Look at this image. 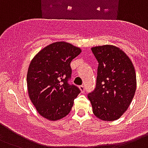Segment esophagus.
<instances>
[{"label": "esophagus", "mask_w": 148, "mask_h": 148, "mask_svg": "<svg viewBox=\"0 0 148 148\" xmlns=\"http://www.w3.org/2000/svg\"><path fill=\"white\" fill-rule=\"evenodd\" d=\"M79 89H80V90H81V92H85V86H83V85H82V86H80Z\"/></svg>", "instance_id": "obj_1"}]
</instances>
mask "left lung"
<instances>
[{
	"label": "left lung",
	"mask_w": 148,
	"mask_h": 148,
	"mask_svg": "<svg viewBox=\"0 0 148 148\" xmlns=\"http://www.w3.org/2000/svg\"><path fill=\"white\" fill-rule=\"evenodd\" d=\"M91 49L99 63L96 88L88 94L92 112L102 121H116L127 110L136 92L134 66L118 47L105 45Z\"/></svg>",
	"instance_id": "obj_1"
}]
</instances>
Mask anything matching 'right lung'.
Wrapping results in <instances>:
<instances>
[{
  "label": "right lung",
  "mask_w": 148,
  "mask_h": 148,
  "mask_svg": "<svg viewBox=\"0 0 148 148\" xmlns=\"http://www.w3.org/2000/svg\"><path fill=\"white\" fill-rule=\"evenodd\" d=\"M81 49L66 42H57L42 49L31 62L27 86L31 101L40 115L51 121L68 115L80 90L69 85L70 62Z\"/></svg>",
  "instance_id": "right-lung-1"
}]
</instances>
